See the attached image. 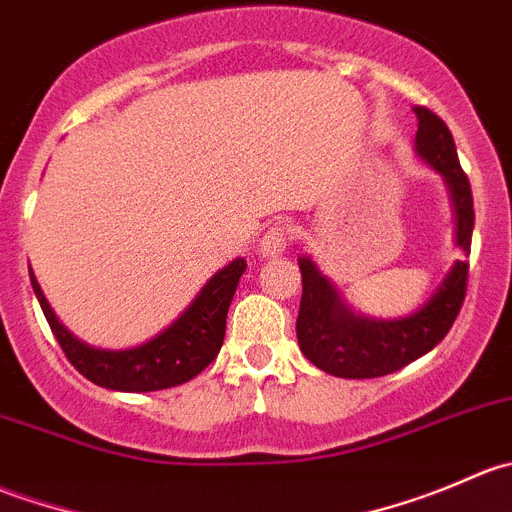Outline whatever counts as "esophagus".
<instances>
[{
    "instance_id": "obj_1",
    "label": "esophagus",
    "mask_w": 512,
    "mask_h": 512,
    "mask_svg": "<svg viewBox=\"0 0 512 512\" xmlns=\"http://www.w3.org/2000/svg\"><path fill=\"white\" fill-rule=\"evenodd\" d=\"M289 242H292V227L285 223L270 225L260 240L262 257H277L280 252H285V247L289 245Z\"/></svg>"
}]
</instances>
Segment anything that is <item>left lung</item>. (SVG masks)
<instances>
[{
    "label": "left lung",
    "instance_id": "1",
    "mask_svg": "<svg viewBox=\"0 0 512 512\" xmlns=\"http://www.w3.org/2000/svg\"><path fill=\"white\" fill-rule=\"evenodd\" d=\"M418 118L416 151L446 178L456 203L458 247L471 255L473 213L471 180L458 160L456 143L441 116L426 106H414ZM302 302L297 314V339L302 354L322 371L342 379H374L394 374L418 356L428 354L456 322L468 289V260H458L438 292L416 314L396 322L356 317L344 307L327 277L312 260L299 257Z\"/></svg>",
    "mask_w": 512,
    "mask_h": 512
}]
</instances>
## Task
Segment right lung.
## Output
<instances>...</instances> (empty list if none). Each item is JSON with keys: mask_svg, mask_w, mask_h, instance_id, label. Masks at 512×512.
Listing matches in <instances>:
<instances>
[{"mask_svg": "<svg viewBox=\"0 0 512 512\" xmlns=\"http://www.w3.org/2000/svg\"><path fill=\"white\" fill-rule=\"evenodd\" d=\"M247 262L235 260L220 270L208 282L195 302L175 319L163 334L151 342L126 352H103L81 344L71 337L59 319L51 312L49 302L41 294L32 275V287L39 297L44 317L59 342L61 352L74 364L79 374L94 381L96 386L116 391H160L170 389L198 376L208 364H213L225 339V319L235 297L237 282L245 272Z\"/></svg>", "mask_w": 512, "mask_h": 512, "instance_id": "right-lung-1", "label": "right lung"}]
</instances>
